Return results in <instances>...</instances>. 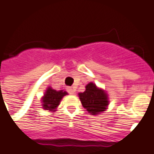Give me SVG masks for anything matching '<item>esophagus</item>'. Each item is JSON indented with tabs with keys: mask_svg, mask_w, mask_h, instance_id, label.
<instances>
[{
	"mask_svg": "<svg viewBox=\"0 0 154 154\" xmlns=\"http://www.w3.org/2000/svg\"><path fill=\"white\" fill-rule=\"evenodd\" d=\"M67 91H68V92H69V94H71V95H73L75 93L74 89H73L72 88H67Z\"/></svg>",
	"mask_w": 154,
	"mask_h": 154,
	"instance_id": "obj_1",
	"label": "esophagus"
}]
</instances>
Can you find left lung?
I'll list each match as a JSON object with an SVG mask.
<instances>
[{
  "label": "left lung",
  "instance_id": "8db88e82",
  "mask_svg": "<svg viewBox=\"0 0 154 154\" xmlns=\"http://www.w3.org/2000/svg\"><path fill=\"white\" fill-rule=\"evenodd\" d=\"M78 97L84 108L91 115L101 114L109 104L106 91L93 82L88 84L85 86V91L78 93Z\"/></svg>",
  "mask_w": 154,
  "mask_h": 154
}]
</instances>
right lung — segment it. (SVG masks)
I'll return each instance as SVG.
<instances>
[{
  "instance_id": "right-lung-1",
  "label": "right lung",
  "mask_w": 154,
  "mask_h": 154,
  "mask_svg": "<svg viewBox=\"0 0 154 154\" xmlns=\"http://www.w3.org/2000/svg\"><path fill=\"white\" fill-rule=\"evenodd\" d=\"M66 95H68V93L64 90L56 91L51 87L47 88L44 95L41 97V101L43 109L45 110H48L49 112L56 111L62 99Z\"/></svg>"
}]
</instances>
